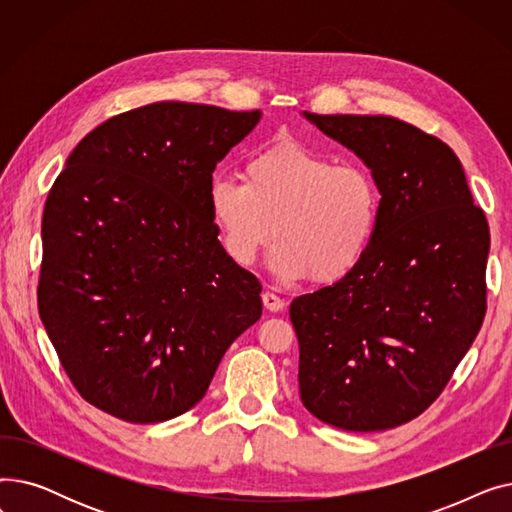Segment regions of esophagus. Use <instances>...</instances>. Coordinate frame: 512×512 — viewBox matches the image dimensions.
<instances>
[{
  "mask_svg": "<svg viewBox=\"0 0 512 512\" xmlns=\"http://www.w3.org/2000/svg\"><path fill=\"white\" fill-rule=\"evenodd\" d=\"M261 299H263V307L267 309V311H272V313H278V311H282L284 309V299H280L278 294H274V292H263L261 294Z\"/></svg>",
  "mask_w": 512,
  "mask_h": 512,
  "instance_id": "34e87169",
  "label": "esophagus"
}]
</instances>
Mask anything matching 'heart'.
Segmentation results:
<instances>
[{"instance_id": "1", "label": "heart", "mask_w": 512, "mask_h": 512, "mask_svg": "<svg viewBox=\"0 0 512 512\" xmlns=\"http://www.w3.org/2000/svg\"><path fill=\"white\" fill-rule=\"evenodd\" d=\"M207 197L236 265L249 267L276 232L270 267L282 280H342L371 249L382 218V191L367 168L292 141L251 155L245 180L215 176Z\"/></svg>"}]
</instances>
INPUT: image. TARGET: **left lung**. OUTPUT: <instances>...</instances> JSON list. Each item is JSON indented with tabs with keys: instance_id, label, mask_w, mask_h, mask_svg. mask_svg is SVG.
<instances>
[{
	"instance_id": "8db88e82",
	"label": "left lung",
	"mask_w": 512,
	"mask_h": 512,
	"mask_svg": "<svg viewBox=\"0 0 512 512\" xmlns=\"http://www.w3.org/2000/svg\"><path fill=\"white\" fill-rule=\"evenodd\" d=\"M355 151L382 191L355 270L290 305L309 413L346 432L419 417L442 394L486 315L490 228L454 151L390 116L303 112Z\"/></svg>"
}]
</instances>
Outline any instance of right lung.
<instances>
[{
  "label": "right lung",
  "mask_w": 512,
  "mask_h": 512,
  "mask_svg": "<svg viewBox=\"0 0 512 512\" xmlns=\"http://www.w3.org/2000/svg\"><path fill=\"white\" fill-rule=\"evenodd\" d=\"M259 120L159 101L105 120L66 159L45 201L37 297L93 407L130 423L186 413L261 317V284L224 253L207 197Z\"/></svg>",
  "instance_id": "obj_1"
}]
</instances>
